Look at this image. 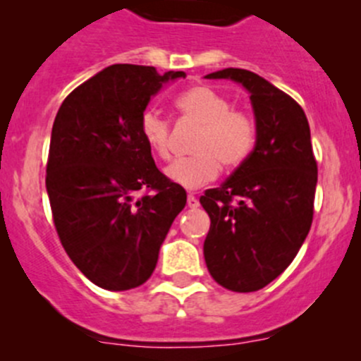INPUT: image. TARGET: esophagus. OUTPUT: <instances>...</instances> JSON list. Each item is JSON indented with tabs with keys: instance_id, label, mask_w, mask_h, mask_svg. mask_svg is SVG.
<instances>
[{
	"instance_id": "esophagus-1",
	"label": "esophagus",
	"mask_w": 361,
	"mask_h": 361,
	"mask_svg": "<svg viewBox=\"0 0 361 361\" xmlns=\"http://www.w3.org/2000/svg\"><path fill=\"white\" fill-rule=\"evenodd\" d=\"M187 206H188V207H197V206H199L197 197H195L194 194H188V195H187Z\"/></svg>"
}]
</instances>
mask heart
Wrapping results in <instances>:
<instances>
[{"instance_id": "heart-1", "label": "heart", "mask_w": 361, "mask_h": 361, "mask_svg": "<svg viewBox=\"0 0 361 361\" xmlns=\"http://www.w3.org/2000/svg\"><path fill=\"white\" fill-rule=\"evenodd\" d=\"M183 118L197 123L190 157L174 160L166 176L185 188H199L216 180L221 166L235 169L246 162L257 143V123L245 110L232 108V101L207 85H194L174 99ZM140 133L155 157H171V123L155 110L140 118Z\"/></svg>"}]
</instances>
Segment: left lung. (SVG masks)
<instances>
[{
    "label": "left lung",
    "mask_w": 361,
    "mask_h": 361,
    "mask_svg": "<svg viewBox=\"0 0 361 361\" xmlns=\"http://www.w3.org/2000/svg\"><path fill=\"white\" fill-rule=\"evenodd\" d=\"M206 78L248 90L257 143L221 187L201 195L211 220L204 258L218 285L257 292L292 264L311 228L318 181L311 130L300 104L257 73L227 68Z\"/></svg>",
    "instance_id": "1"
}]
</instances>
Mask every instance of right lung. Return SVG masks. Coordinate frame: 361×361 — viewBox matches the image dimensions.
I'll list each match as a JSON object with an SVG mask.
<instances>
[{
    "instance_id": "1",
    "label": "right lung",
    "mask_w": 361,
    "mask_h": 361,
    "mask_svg": "<svg viewBox=\"0 0 361 361\" xmlns=\"http://www.w3.org/2000/svg\"><path fill=\"white\" fill-rule=\"evenodd\" d=\"M183 71L113 64L76 87L52 127L47 192L61 245L104 290L143 285L187 192L155 166L140 118Z\"/></svg>"
}]
</instances>
